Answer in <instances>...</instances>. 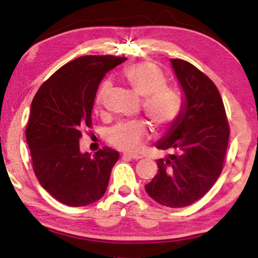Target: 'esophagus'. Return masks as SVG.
<instances>
[{"label":"esophagus","mask_w":258,"mask_h":258,"mask_svg":"<svg viewBox=\"0 0 258 258\" xmlns=\"http://www.w3.org/2000/svg\"><path fill=\"white\" fill-rule=\"evenodd\" d=\"M122 158L132 159V160H139V159H142V156L137 155V154H123Z\"/></svg>","instance_id":"obj_1"}]
</instances>
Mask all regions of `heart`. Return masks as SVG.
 Instances as JSON below:
<instances>
[{
  "label": "heart",
  "instance_id": "obj_1",
  "mask_svg": "<svg viewBox=\"0 0 258 258\" xmlns=\"http://www.w3.org/2000/svg\"><path fill=\"white\" fill-rule=\"evenodd\" d=\"M123 79L133 92L142 97V108L154 125L167 128L178 119L182 111V96L176 88L166 86V78L155 64L141 61L127 67ZM111 90L109 80L102 82L97 91L96 102L102 104ZM149 137V128L143 121H125L111 127L108 141L125 152H138Z\"/></svg>",
  "mask_w": 258,
  "mask_h": 258
}]
</instances>
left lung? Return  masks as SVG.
Returning <instances> with one entry per match:
<instances>
[{"label": "left lung", "mask_w": 258, "mask_h": 258, "mask_svg": "<svg viewBox=\"0 0 258 258\" xmlns=\"http://www.w3.org/2000/svg\"><path fill=\"white\" fill-rule=\"evenodd\" d=\"M171 64L184 102L178 119L155 143L170 154L156 160L159 171L146 190L161 205L184 207L201 199L220 177L229 126L214 82L188 61L171 59Z\"/></svg>", "instance_id": "left-lung-1"}]
</instances>
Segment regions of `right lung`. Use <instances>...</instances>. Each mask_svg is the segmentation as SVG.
Wrapping results in <instances>:
<instances>
[{"label":"right lung","mask_w":258,"mask_h":258,"mask_svg":"<svg viewBox=\"0 0 258 258\" xmlns=\"http://www.w3.org/2000/svg\"><path fill=\"white\" fill-rule=\"evenodd\" d=\"M126 58L85 55L69 61L41 86L31 103L25 136L32 167L54 199L79 207L105 193L120 154L103 147L91 156L80 150L82 128L92 126L97 90L105 74Z\"/></svg>","instance_id":"right-lung-1"}]
</instances>
